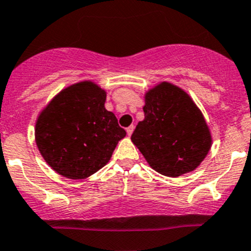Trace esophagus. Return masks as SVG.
<instances>
[{
	"mask_svg": "<svg viewBox=\"0 0 251 251\" xmlns=\"http://www.w3.org/2000/svg\"><path fill=\"white\" fill-rule=\"evenodd\" d=\"M133 130H135V126L131 125V126H128L127 128H126V132H127V135H128V136H131V135H132Z\"/></svg>",
	"mask_w": 251,
	"mask_h": 251,
	"instance_id": "esophagus-1",
	"label": "esophagus"
}]
</instances>
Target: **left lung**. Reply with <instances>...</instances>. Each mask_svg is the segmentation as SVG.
Masks as SVG:
<instances>
[{"instance_id": "obj_1", "label": "left lung", "mask_w": 251, "mask_h": 251, "mask_svg": "<svg viewBox=\"0 0 251 251\" xmlns=\"http://www.w3.org/2000/svg\"><path fill=\"white\" fill-rule=\"evenodd\" d=\"M145 119L131 141L152 169L176 177L195 170L212 145L205 118L191 97L162 82L145 94Z\"/></svg>"}]
</instances>
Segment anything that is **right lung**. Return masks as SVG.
Masks as SVG:
<instances>
[{
  "label": "right lung",
  "mask_w": 251,
  "mask_h": 251,
  "mask_svg": "<svg viewBox=\"0 0 251 251\" xmlns=\"http://www.w3.org/2000/svg\"><path fill=\"white\" fill-rule=\"evenodd\" d=\"M106 92L82 81L56 94L35 124V142L45 162L69 179H86L110 160L126 136L104 106Z\"/></svg>",
  "instance_id": "right-lung-1"
}]
</instances>
